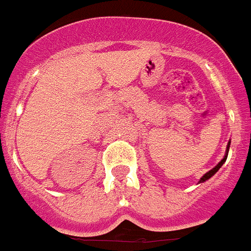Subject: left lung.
Listing matches in <instances>:
<instances>
[{
  "mask_svg": "<svg viewBox=\"0 0 251 251\" xmlns=\"http://www.w3.org/2000/svg\"><path fill=\"white\" fill-rule=\"evenodd\" d=\"M228 149H230V141H228V144H227V149H226V154H225V156H224V159H222L221 162H220V163H219V164H217V165H216V167H215V168H212V169H211V171H210V172H207V173H206V174H204L203 177H202V178H201V179H200V182H201V183H202V182H206V180H207V179H210V178H211V177H212L213 174H215V173H216V172H217V171H219L220 168H221V167H222V164H224V163H225V162H226V159H227Z\"/></svg>",
  "mask_w": 251,
  "mask_h": 251,
  "instance_id": "obj_1",
  "label": "left lung"
}]
</instances>
